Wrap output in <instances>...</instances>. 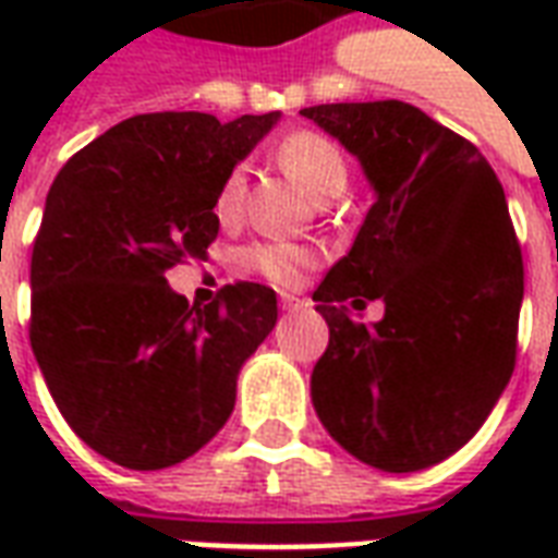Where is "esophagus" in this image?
<instances>
[{
    "mask_svg": "<svg viewBox=\"0 0 558 558\" xmlns=\"http://www.w3.org/2000/svg\"><path fill=\"white\" fill-rule=\"evenodd\" d=\"M299 304H304L302 299H295V295H290V292H283V295H280V307H283V311H292V307H299Z\"/></svg>",
    "mask_w": 558,
    "mask_h": 558,
    "instance_id": "34e87169",
    "label": "esophagus"
}]
</instances>
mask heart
<instances>
[{"mask_svg":"<svg viewBox=\"0 0 558 558\" xmlns=\"http://www.w3.org/2000/svg\"><path fill=\"white\" fill-rule=\"evenodd\" d=\"M275 158L316 199L335 196L347 182V160L340 155V148L323 134H316V131H292V134H287L275 146ZM242 194L244 175L239 167H232L220 179L218 194H215V215L223 223L235 220V215L242 211ZM242 263L259 271L271 283L292 287V283H299L304 268L314 263V254L302 244L259 242L244 247Z\"/></svg>","mask_w":558,"mask_h":558,"instance_id":"heart-1","label":"heart"}]
</instances>
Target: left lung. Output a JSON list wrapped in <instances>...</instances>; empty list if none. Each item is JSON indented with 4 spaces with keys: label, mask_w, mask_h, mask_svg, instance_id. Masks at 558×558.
Here are the masks:
<instances>
[{
    "label": "left lung",
    "mask_w": 558,
    "mask_h": 558,
    "mask_svg": "<svg viewBox=\"0 0 558 558\" xmlns=\"http://www.w3.org/2000/svg\"><path fill=\"white\" fill-rule=\"evenodd\" d=\"M302 116L362 160L374 206L316 287L328 350L314 410L362 463L418 472L478 433L514 374L523 254L496 172L469 140L403 101ZM379 298L364 327L349 304Z\"/></svg>",
    "instance_id": "1"
}]
</instances>
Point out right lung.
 Segmentation results:
<instances>
[{
    "mask_svg": "<svg viewBox=\"0 0 558 558\" xmlns=\"http://www.w3.org/2000/svg\"><path fill=\"white\" fill-rule=\"evenodd\" d=\"M278 119L131 116L50 184L32 247V352L71 430L119 466L196 454L227 424L242 364L278 323V295L263 283L239 280L191 307L163 278L206 256L220 179Z\"/></svg>",
    "mask_w": 558,
    "mask_h": 558,
    "instance_id": "right-lung-1",
    "label": "right lung"
}]
</instances>
